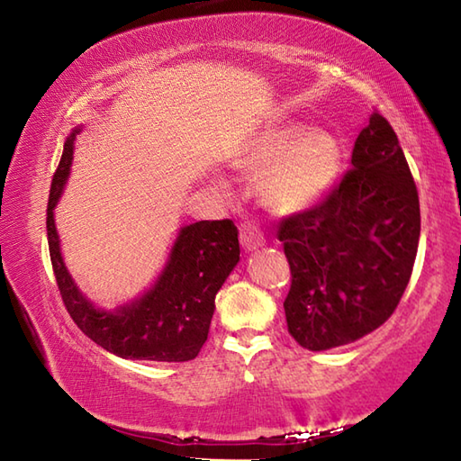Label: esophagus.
Returning a JSON list of instances; mask_svg holds the SVG:
<instances>
[{
    "mask_svg": "<svg viewBox=\"0 0 461 461\" xmlns=\"http://www.w3.org/2000/svg\"><path fill=\"white\" fill-rule=\"evenodd\" d=\"M240 244L246 252H254L256 248L264 246V233L259 231L254 223H244L240 231Z\"/></svg>",
    "mask_w": 461,
    "mask_h": 461,
    "instance_id": "esophagus-1",
    "label": "esophagus"
}]
</instances>
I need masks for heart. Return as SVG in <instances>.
<instances>
[{
    "label": "heart",
    "instance_id": "obj_1",
    "mask_svg": "<svg viewBox=\"0 0 461 461\" xmlns=\"http://www.w3.org/2000/svg\"><path fill=\"white\" fill-rule=\"evenodd\" d=\"M231 163L246 177L259 179L264 207L276 215H296L321 203L337 185L342 149L329 131L282 122L249 137Z\"/></svg>",
    "mask_w": 461,
    "mask_h": 461
}]
</instances>
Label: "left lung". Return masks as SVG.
<instances>
[{"label": "left lung", "instance_id": "1", "mask_svg": "<svg viewBox=\"0 0 461 461\" xmlns=\"http://www.w3.org/2000/svg\"><path fill=\"white\" fill-rule=\"evenodd\" d=\"M353 169L321 205L280 223L292 272L284 312L300 347L330 350L363 339L395 311L411 278L421 215L391 124L373 113Z\"/></svg>", "mask_w": 461, "mask_h": 461}]
</instances>
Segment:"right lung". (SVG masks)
<instances>
[{"mask_svg": "<svg viewBox=\"0 0 461 461\" xmlns=\"http://www.w3.org/2000/svg\"><path fill=\"white\" fill-rule=\"evenodd\" d=\"M80 132L82 124L66 139L48 199L50 259L64 304L78 329L108 353L132 361H191L207 340L215 294L240 262L238 228L231 220L181 225L163 270L149 288L114 308L96 306L66 267L54 220Z\"/></svg>", "mask_w": 461, "mask_h": 461, "instance_id": "right-lung-1", "label": "right lung"}]
</instances>
